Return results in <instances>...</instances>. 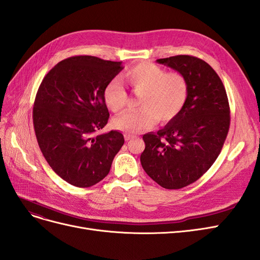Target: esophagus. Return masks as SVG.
<instances>
[{
  "instance_id": "esophagus-1",
  "label": "esophagus",
  "mask_w": 260,
  "mask_h": 260,
  "mask_svg": "<svg viewBox=\"0 0 260 260\" xmlns=\"http://www.w3.org/2000/svg\"><path fill=\"white\" fill-rule=\"evenodd\" d=\"M133 138H136V137H132V136H129V135H124V140L125 141H129V140H131Z\"/></svg>"
}]
</instances>
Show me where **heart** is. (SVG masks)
<instances>
[{
  "label": "heart",
  "instance_id": "heart-1",
  "mask_svg": "<svg viewBox=\"0 0 260 260\" xmlns=\"http://www.w3.org/2000/svg\"><path fill=\"white\" fill-rule=\"evenodd\" d=\"M123 79L133 92L141 94L138 111L125 112L117 116L113 125L130 135L152 128L159 120L169 122L182 112L188 98V82L184 75L169 72L153 62H140L123 75ZM106 106L119 113L128 101V94L119 81L113 80L104 89Z\"/></svg>",
  "mask_w": 260,
  "mask_h": 260
}]
</instances>
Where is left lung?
<instances>
[{
    "label": "left lung",
    "instance_id": "1",
    "mask_svg": "<svg viewBox=\"0 0 260 260\" xmlns=\"http://www.w3.org/2000/svg\"><path fill=\"white\" fill-rule=\"evenodd\" d=\"M157 61L185 76L188 98L164 129L143 136L140 159L156 183L178 190L199 180L217 159L230 128V106L221 79L206 61L190 55Z\"/></svg>",
    "mask_w": 260,
    "mask_h": 260
}]
</instances>
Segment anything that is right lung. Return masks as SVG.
I'll return each instance as SVG.
<instances>
[{"label": "right lung", "mask_w": 260, "mask_h": 260, "mask_svg": "<svg viewBox=\"0 0 260 260\" xmlns=\"http://www.w3.org/2000/svg\"><path fill=\"white\" fill-rule=\"evenodd\" d=\"M122 68L121 61L73 56L55 65L39 86L32 112L38 144L69 184L89 187L103 180L124 143L118 131L99 133L109 118L104 89Z\"/></svg>", "instance_id": "add662e5"}]
</instances>
